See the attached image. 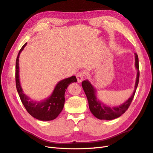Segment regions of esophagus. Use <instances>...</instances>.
Segmentation results:
<instances>
[{"mask_svg":"<svg viewBox=\"0 0 153 153\" xmlns=\"http://www.w3.org/2000/svg\"><path fill=\"white\" fill-rule=\"evenodd\" d=\"M76 77L78 83H81V82H82V81L84 79L85 74L83 72H79L76 74Z\"/></svg>","mask_w":153,"mask_h":153,"instance_id":"obj_1","label":"esophagus"}]
</instances>
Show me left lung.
I'll use <instances>...</instances> for the list:
<instances>
[{
  "label": "left lung",
  "mask_w": 153,
  "mask_h": 153,
  "mask_svg": "<svg viewBox=\"0 0 153 153\" xmlns=\"http://www.w3.org/2000/svg\"><path fill=\"white\" fill-rule=\"evenodd\" d=\"M134 57L135 68L137 70V75L134 91H133L131 96L126 101H125L123 103L119 105V106L111 107L105 105L102 101H101L97 98L96 96V90L94 87L91 82L88 80H85L82 82V87H83L85 94L87 96L90 111L97 119L111 120L117 118L125 113L130 106L132 101L134 98L140 77L138 57L137 53H134Z\"/></svg>",
  "instance_id": "obj_1"
}]
</instances>
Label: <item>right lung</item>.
Segmentation results:
<instances>
[{
  "label": "right lung",
  "mask_w": 153,
  "mask_h": 153,
  "mask_svg": "<svg viewBox=\"0 0 153 153\" xmlns=\"http://www.w3.org/2000/svg\"><path fill=\"white\" fill-rule=\"evenodd\" d=\"M27 43L19 51L15 64V81L18 94L27 112L35 118L41 121H50L56 119L60 114L65 105V93L68 86L77 82L76 76H72L58 82L48 97L40 101H33L23 92L19 79V58Z\"/></svg>",
  "instance_id": "1"
}]
</instances>
